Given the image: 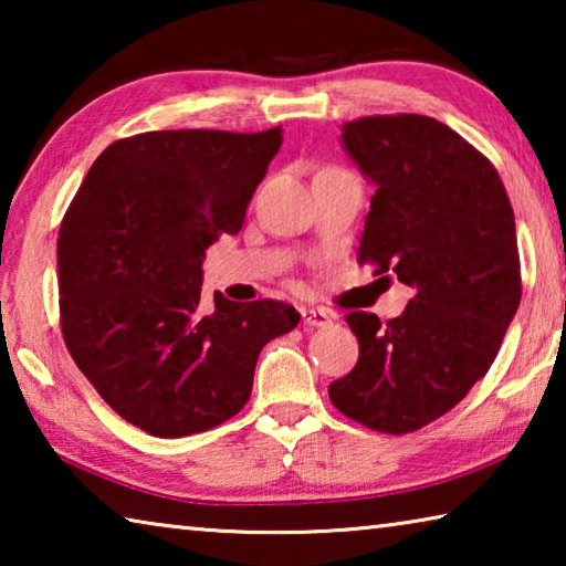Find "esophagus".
<instances>
[{
    "mask_svg": "<svg viewBox=\"0 0 566 566\" xmlns=\"http://www.w3.org/2000/svg\"><path fill=\"white\" fill-rule=\"evenodd\" d=\"M302 322H304V327H327V324H332V317H329V312L314 310V306H304Z\"/></svg>",
    "mask_w": 566,
    "mask_h": 566,
    "instance_id": "esophagus-1",
    "label": "esophagus"
}]
</instances>
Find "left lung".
<instances>
[{
  "mask_svg": "<svg viewBox=\"0 0 566 566\" xmlns=\"http://www.w3.org/2000/svg\"><path fill=\"white\" fill-rule=\"evenodd\" d=\"M342 145L377 187L357 260L415 296L387 324L347 314L359 359L329 399L375 432H417L459 405L502 347L522 300L514 212L492 161L432 117L354 119Z\"/></svg>",
  "mask_w": 566,
  "mask_h": 566,
  "instance_id": "1",
  "label": "left lung"
}]
</instances>
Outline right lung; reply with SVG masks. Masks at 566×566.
I'll return each instance as SVG.
<instances>
[{"instance_id": "right-lung-1", "label": "right lung", "mask_w": 566, "mask_h": 566, "mask_svg": "<svg viewBox=\"0 0 566 566\" xmlns=\"http://www.w3.org/2000/svg\"><path fill=\"white\" fill-rule=\"evenodd\" d=\"M282 127L167 129L117 139L84 177L56 239L60 322L99 397L151 437L207 432L252 395L266 342L300 324L274 300L202 304V262L237 234Z\"/></svg>"}]
</instances>
